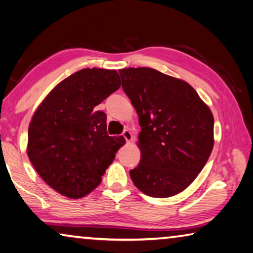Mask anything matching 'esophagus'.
Instances as JSON below:
<instances>
[{"mask_svg": "<svg viewBox=\"0 0 253 253\" xmlns=\"http://www.w3.org/2000/svg\"><path fill=\"white\" fill-rule=\"evenodd\" d=\"M122 135H123V138L126 139V142H131L132 139H133V135H132V133L130 132V130H124V131H123V133H122Z\"/></svg>", "mask_w": 253, "mask_h": 253, "instance_id": "obj_1", "label": "esophagus"}]
</instances>
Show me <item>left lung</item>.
Wrapping results in <instances>:
<instances>
[{"label":"left lung","mask_w":253,"mask_h":253,"mask_svg":"<svg viewBox=\"0 0 253 253\" xmlns=\"http://www.w3.org/2000/svg\"><path fill=\"white\" fill-rule=\"evenodd\" d=\"M139 115V166L130 171L140 191L169 198L191 184L213 148V115L182 80L151 68L119 70Z\"/></svg>","instance_id":"obj_1"}]
</instances>
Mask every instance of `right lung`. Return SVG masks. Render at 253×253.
<instances>
[{
    "instance_id": "1",
    "label": "right lung",
    "mask_w": 253,
    "mask_h": 253,
    "mask_svg": "<svg viewBox=\"0 0 253 253\" xmlns=\"http://www.w3.org/2000/svg\"><path fill=\"white\" fill-rule=\"evenodd\" d=\"M121 85L115 70L83 69L60 82L35 111L29 126L28 156L39 175L63 196L80 199L124 144L106 132V114L96 110Z\"/></svg>"
}]
</instances>
